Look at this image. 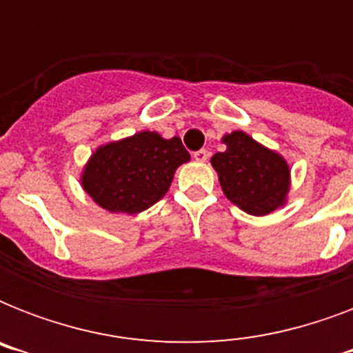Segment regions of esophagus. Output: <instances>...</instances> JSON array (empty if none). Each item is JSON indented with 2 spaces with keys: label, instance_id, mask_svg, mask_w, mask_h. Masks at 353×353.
<instances>
[{
  "label": "esophagus",
  "instance_id": "obj_1",
  "mask_svg": "<svg viewBox=\"0 0 353 353\" xmlns=\"http://www.w3.org/2000/svg\"><path fill=\"white\" fill-rule=\"evenodd\" d=\"M209 150H198V152H194V159L199 161V163H205V161L209 159Z\"/></svg>",
  "mask_w": 353,
  "mask_h": 353
}]
</instances>
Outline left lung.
<instances>
[{"mask_svg":"<svg viewBox=\"0 0 353 353\" xmlns=\"http://www.w3.org/2000/svg\"><path fill=\"white\" fill-rule=\"evenodd\" d=\"M221 143L225 152L212 155L210 163L227 199L252 216L284 207L291 188L288 161L240 130L223 135Z\"/></svg>","mask_w":353,"mask_h":353,"instance_id":"8db88e82","label":"left lung"}]
</instances>
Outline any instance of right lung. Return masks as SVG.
Wrapping results in <instances>:
<instances>
[{"mask_svg":"<svg viewBox=\"0 0 353 353\" xmlns=\"http://www.w3.org/2000/svg\"><path fill=\"white\" fill-rule=\"evenodd\" d=\"M190 161L181 139L157 132L102 144L91 154L80 176L82 188L110 212L139 214L157 203L170 188L177 166Z\"/></svg>","mask_w":353,"mask_h":353,"instance_id":"obj_1","label":"right lung"}]
</instances>
